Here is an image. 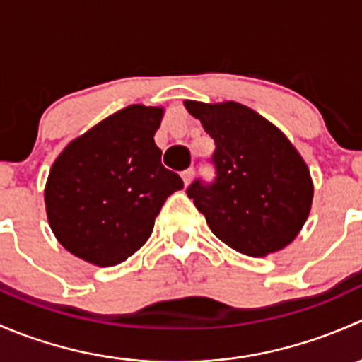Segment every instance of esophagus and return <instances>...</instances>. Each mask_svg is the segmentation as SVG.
I'll use <instances>...</instances> for the list:
<instances>
[{
  "label": "esophagus",
  "instance_id": "1",
  "mask_svg": "<svg viewBox=\"0 0 362 362\" xmlns=\"http://www.w3.org/2000/svg\"><path fill=\"white\" fill-rule=\"evenodd\" d=\"M192 178H194V170H192V168H189V170L182 171V180H184L185 185L191 184Z\"/></svg>",
  "mask_w": 362,
  "mask_h": 362
}]
</instances>
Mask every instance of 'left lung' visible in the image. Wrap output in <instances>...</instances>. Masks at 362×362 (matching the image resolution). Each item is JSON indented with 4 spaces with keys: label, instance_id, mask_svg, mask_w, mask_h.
Here are the masks:
<instances>
[{
    "label": "left lung",
    "instance_id": "obj_1",
    "mask_svg": "<svg viewBox=\"0 0 362 362\" xmlns=\"http://www.w3.org/2000/svg\"><path fill=\"white\" fill-rule=\"evenodd\" d=\"M214 138L215 180H194L187 196L211 233L231 249L264 257L301 231L312 208L310 171L294 145L269 120L236 101H185Z\"/></svg>",
    "mask_w": 362,
    "mask_h": 362
}]
</instances>
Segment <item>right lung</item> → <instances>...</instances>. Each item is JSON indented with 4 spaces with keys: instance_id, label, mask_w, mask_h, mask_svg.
Returning a JSON list of instances; mask_svg holds the SVG:
<instances>
[{
    "instance_id": "obj_1",
    "label": "right lung",
    "mask_w": 362,
    "mask_h": 362,
    "mask_svg": "<svg viewBox=\"0 0 362 362\" xmlns=\"http://www.w3.org/2000/svg\"><path fill=\"white\" fill-rule=\"evenodd\" d=\"M164 110L131 105L90 127L54 160L47 218L57 242L90 264L115 266L140 249L168 196L184 187L160 163Z\"/></svg>"
}]
</instances>
